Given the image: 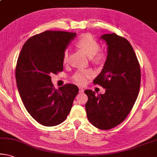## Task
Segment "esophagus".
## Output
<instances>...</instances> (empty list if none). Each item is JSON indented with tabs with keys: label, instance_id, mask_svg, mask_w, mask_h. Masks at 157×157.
<instances>
[{
	"label": "esophagus",
	"instance_id": "34e87169",
	"mask_svg": "<svg viewBox=\"0 0 157 157\" xmlns=\"http://www.w3.org/2000/svg\"><path fill=\"white\" fill-rule=\"evenodd\" d=\"M84 89L83 88H82V87H79V94H82L83 92H84Z\"/></svg>",
	"mask_w": 157,
	"mask_h": 157
}]
</instances>
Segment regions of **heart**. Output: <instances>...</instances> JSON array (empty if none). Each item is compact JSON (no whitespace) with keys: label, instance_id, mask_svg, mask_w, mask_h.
<instances>
[{"label":"heart","instance_id":"b5f03b06","mask_svg":"<svg viewBox=\"0 0 157 157\" xmlns=\"http://www.w3.org/2000/svg\"><path fill=\"white\" fill-rule=\"evenodd\" d=\"M78 46L89 58H92L96 62H100L105 58V54L103 52H100L101 45L96 40L90 35L85 34L81 37L78 41ZM68 50L66 49L63 52V61L66 63L68 60ZM94 75L91 69L79 70L76 71L72 77L73 80L77 84L83 85L86 82V80Z\"/></svg>","mask_w":157,"mask_h":157}]
</instances>
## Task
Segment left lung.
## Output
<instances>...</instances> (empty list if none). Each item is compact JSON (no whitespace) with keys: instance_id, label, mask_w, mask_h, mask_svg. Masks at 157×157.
<instances>
[{"instance_id":"obj_1","label":"left lung","mask_w":157,"mask_h":157,"mask_svg":"<svg viewBox=\"0 0 157 157\" xmlns=\"http://www.w3.org/2000/svg\"><path fill=\"white\" fill-rule=\"evenodd\" d=\"M108 56L101 73L94 84L106 89L104 94L95 95L85 90L88 120L102 130L115 127L126 118L133 108L140 86V68L133 49L126 38L115 33L104 34Z\"/></svg>"}]
</instances>
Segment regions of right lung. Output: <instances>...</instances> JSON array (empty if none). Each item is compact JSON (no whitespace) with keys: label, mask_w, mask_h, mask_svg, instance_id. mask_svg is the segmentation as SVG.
<instances>
[{"label":"right lung","mask_w":157,"mask_h":157,"mask_svg":"<svg viewBox=\"0 0 157 157\" xmlns=\"http://www.w3.org/2000/svg\"><path fill=\"white\" fill-rule=\"evenodd\" d=\"M76 33L46 31L35 35L22 47L15 78L28 113L38 123L54 126L66 119L79 89L73 84L54 89L50 75L63 71V56Z\"/></svg>","instance_id":"obj_1"}]
</instances>
